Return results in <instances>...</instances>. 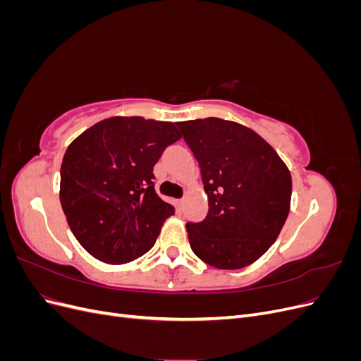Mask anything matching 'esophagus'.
<instances>
[{"label":"esophagus","mask_w":361,"mask_h":361,"mask_svg":"<svg viewBox=\"0 0 361 361\" xmlns=\"http://www.w3.org/2000/svg\"><path fill=\"white\" fill-rule=\"evenodd\" d=\"M176 206H178L179 211H182V207H183V199H178V200H176Z\"/></svg>","instance_id":"1"}]
</instances>
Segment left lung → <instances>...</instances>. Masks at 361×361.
<instances>
[{"label":"left lung","instance_id":"8db88e82","mask_svg":"<svg viewBox=\"0 0 361 361\" xmlns=\"http://www.w3.org/2000/svg\"><path fill=\"white\" fill-rule=\"evenodd\" d=\"M176 125L199 162L209 202L203 221L187 223L192 251L218 269L253 264L274 244L289 214L286 164L253 129L231 120Z\"/></svg>","mask_w":361,"mask_h":361}]
</instances>
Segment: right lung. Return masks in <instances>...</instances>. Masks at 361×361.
<instances>
[{
	"label": "right lung",
	"instance_id": "right-lung-1",
	"mask_svg": "<svg viewBox=\"0 0 361 361\" xmlns=\"http://www.w3.org/2000/svg\"><path fill=\"white\" fill-rule=\"evenodd\" d=\"M179 138L176 123L117 116L72 141L61 162L60 202L87 253L126 264L154 247L174 214L155 191L154 166Z\"/></svg>",
	"mask_w": 361,
	"mask_h": 361
}]
</instances>
